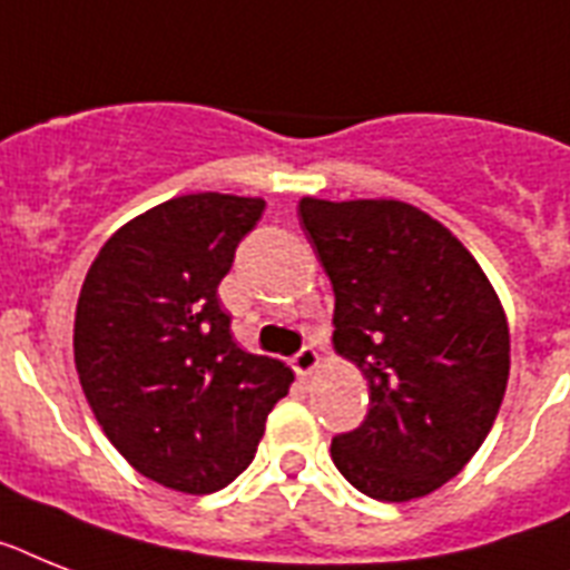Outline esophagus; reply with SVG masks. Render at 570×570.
<instances>
[{"label": "esophagus", "instance_id": "34e87169", "mask_svg": "<svg viewBox=\"0 0 570 570\" xmlns=\"http://www.w3.org/2000/svg\"><path fill=\"white\" fill-rule=\"evenodd\" d=\"M318 365H322V357H318L316 348H301L293 357V368L295 374H301V377H307V374L316 372Z\"/></svg>", "mask_w": 570, "mask_h": 570}]
</instances>
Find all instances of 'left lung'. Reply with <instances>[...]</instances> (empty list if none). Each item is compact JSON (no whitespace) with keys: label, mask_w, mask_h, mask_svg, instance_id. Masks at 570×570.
<instances>
[{"label":"left lung","mask_w":570,"mask_h":570,"mask_svg":"<svg viewBox=\"0 0 570 570\" xmlns=\"http://www.w3.org/2000/svg\"><path fill=\"white\" fill-rule=\"evenodd\" d=\"M336 295L333 348L368 383V415L331 442L374 501L436 492L478 453L510 381V325L451 230L395 198L298 202Z\"/></svg>","instance_id":"obj_1"}]
</instances>
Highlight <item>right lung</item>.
<instances>
[{
	"mask_svg": "<svg viewBox=\"0 0 570 570\" xmlns=\"http://www.w3.org/2000/svg\"><path fill=\"white\" fill-rule=\"evenodd\" d=\"M263 198L193 193L134 216L101 245L76 307L81 390L142 478L219 492L248 469L293 368L248 354L216 295Z\"/></svg>",
	"mask_w": 570,
	"mask_h": 570,
	"instance_id": "right-lung-1",
	"label": "right lung"
}]
</instances>
